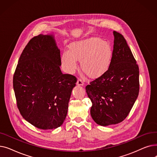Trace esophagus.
Here are the masks:
<instances>
[{
    "mask_svg": "<svg viewBox=\"0 0 157 157\" xmlns=\"http://www.w3.org/2000/svg\"><path fill=\"white\" fill-rule=\"evenodd\" d=\"M77 85L78 86H83L84 85V81L81 79H78L77 81Z\"/></svg>",
    "mask_w": 157,
    "mask_h": 157,
    "instance_id": "esophagus-1",
    "label": "esophagus"
}]
</instances>
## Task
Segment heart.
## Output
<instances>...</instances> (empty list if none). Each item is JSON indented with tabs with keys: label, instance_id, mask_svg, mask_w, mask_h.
Masks as SVG:
<instances>
[{
	"label": "heart",
	"instance_id": "heart-1",
	"mask_svg": "<svg viewBox=\"0 0 157 157\" xmlns=\"http://www.w3.org/2000/svg\"><path fill=\"white\" fill-rule=\"evenodd\" d=\"M113 56L109 43L99 37H91L71 43L68 52L62 55L61 62L66 72L73 74L80 62L81 69L91 78L103 76L109 69Z\"/></svg>",
	"mask_w": 157,
	"mask_h": 157
}]
</instances>
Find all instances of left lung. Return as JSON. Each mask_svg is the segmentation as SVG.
Listing matches in <instances>:
<instances>
[{
  "label": "left lung",
  "instance_id": "left-lung-1",
  "mask_svg": "<svg viewBox=\"0 0 157 157\" xmlns=\"http://www.w3.org/2000/svg\"><path fill=\"white\" fill-rule=\"evenodd\" d=\"M113 56L111 66L103 76L86 86L92 106V118L98 125L117 124L128 116L139 92V71L127 41L113 31Z\"/></svg>",
  "mask_w": 157,
  "mask_h": 157
}]
</instances>
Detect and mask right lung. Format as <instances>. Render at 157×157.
<instances>
[{"instance_id": "add662e5", "label": "right lung", "mask_w": 157, "mask_h": 157, "mask_svg": "<svg viewBox=\"0 0 157 157\" xmlns=\"http://www.w3.org/2000/svg\"><path fill=\"white\" fill-rule=\"evenodd\" d=\"M18 63L13 88L23 118L40 129L60 127L77 79L62 72L60 52L53 36L39 34L32 38Z\"/></svg>"}]
</instances>
